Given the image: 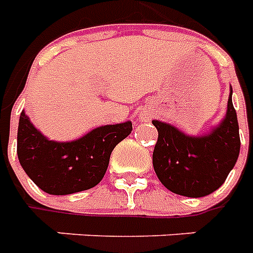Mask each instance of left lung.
<instances>
[{"label": "left lung", "instance_id": "left-lung-1", "mask_svg": "<svg viewBox=\"0 0 253 253\" xmlns=\"http://www.w3.org/2000/svg\"><path fill=\"white\" fill-rule=\"evenodd\" d=\"M152 123L159 131L153 167L168 190L177 195L201 198L222 186L240 153L239 122L232 92L225 119L209 135L187 137L170 125Z\"/></svg>", "mask_w": 253, "mask_h": 253}]
</instances>
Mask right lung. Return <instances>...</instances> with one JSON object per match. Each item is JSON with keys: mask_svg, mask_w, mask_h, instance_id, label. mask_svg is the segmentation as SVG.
<instances>
[{"mask_svg": "<svg viewBox=\"0 0 253 253\" xmlns=\"http://www.w3.org/2000/svg\"><path fill=\"white\" fill-rule=\"evenodd\" d=\"M131 122L94 128L73 142L48 141L21 112L17 156L25 173L50 195H67L97 186L118 143L130 135Z\"/></svg>", "mask_w": 253, "mask_h": 253, "instance_id": "1", "label": "right lung"}]
</instances>
